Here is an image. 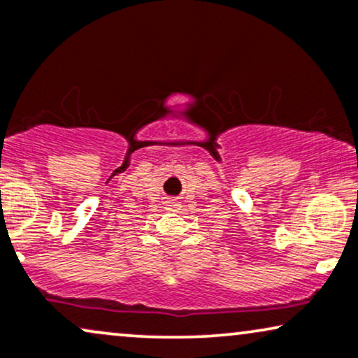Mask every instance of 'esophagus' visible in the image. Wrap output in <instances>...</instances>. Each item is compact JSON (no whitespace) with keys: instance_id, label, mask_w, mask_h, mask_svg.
Wrapping results in <instances>:
<instances>
[{"instance_id":"esophagus-1","label":"esophagus","mask_w":358,"mask_h":358,"mask_svg":"<svg viewBox=\"0 0 358 358\" xmlns=\"http://www.w3.org/2000/svg\"><path fill=\"white\" fill-rule=\"evenodd\" d=\"M165 210L176 215V213H180V210H182V205H180V203L176 201L175 198H169V200L165 201Z\"/></svg>"}]
</instances>
